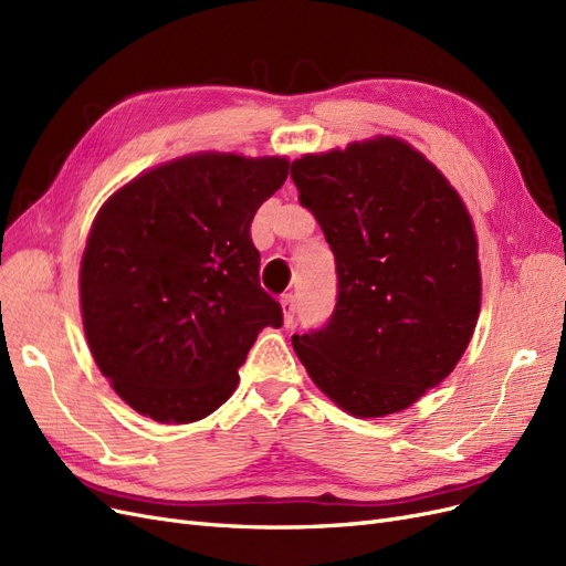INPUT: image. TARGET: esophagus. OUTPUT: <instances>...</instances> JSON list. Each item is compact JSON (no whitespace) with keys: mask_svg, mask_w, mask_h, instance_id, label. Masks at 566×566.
I'll return each mask as SVG.
<instances>
[{"mask_svg":"<svg viewBox=\"0 0 566 566\" xmlns=\"http://www.w3.org/2000/svg\"><path fill=\"white\" fill-rule=\"evenodd\" d=\"M282 313H284V324L294 326V322H296V298L291 294L282 298Z\"/></svg>","mask_w":566,"mask_h":566,"instance_id":"esophagus-1","label":"esophagus"}]
</instances>
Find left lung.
Here are the masks:
<instances>
[{"label": "left lung", "instance_id": "1", "mask_svg": "<svg viewBox=\"0 0 566 566\" xmlns=\"http://www.w3.org/2000/svg\"><path fill=\"white\" fill-rule=\"evenodd\" d=\"M336 259V307L291 343L315 386L357 418L411 407L453 371L482 298L478 237L449 180L378 136L291 164Z\"/></svg>", "mask_w": 566, "mask_h": 566}]
</instances>
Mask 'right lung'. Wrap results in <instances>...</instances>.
<instances>
[{
  "label": "right lung",
  "instance_id": "1",
  "mask_svg": "<svg viewBox=\"0 0 566 566\" xmlns=\"http://www.w3.org/2000/svg\"><path fill=\"white\" fill-rule=\"evenodd\" d=\"M286 157L199 153L140 174L101 207L80 268L86 343L126 405L192 423L234 392L251 345L282 326L251 221Z\"/></svg>",
  "mask_w": 566,
  "mask_h": 566
}]
</instances>
